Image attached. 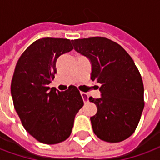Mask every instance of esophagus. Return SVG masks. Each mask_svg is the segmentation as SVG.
Listing matches in <instances>:
<instances>
[{"label": "esophagus", "instance_id": "1", "mask_svg": "<svg viewBox=\"0 0 160 160\" xmlns=\"http://www.w3.org/2000/svg\"><path fill=\"white\" fill-rule=\"evenodd\" d=\"M80 95L82 97L84 102H86L88 101V95L86 93H85V92H80Z\"/></svg>", "mask_w": 160, "mask_h": 160}]
</instances>
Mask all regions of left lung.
<instances>
[{
  "mask_svg": "<svg viewBox=\"0 0 160 160\" xmlns=\"http://www.w3.org/2000/svg\"><path fill=\"white\" fill-rule=\"evenodd\" d=\"M74 50L89 59L91 79L101 84V98H89L98 112L91 117L95 135L119 142L134 133L144 108L142 80L133 59L119 44L104 37L72 40Z\"/></svg>",
  "mask_w": 160,
  "mask_h": 160,
  "instance_id": "obj_1",
  "label": "left lung"
}]
</instances>
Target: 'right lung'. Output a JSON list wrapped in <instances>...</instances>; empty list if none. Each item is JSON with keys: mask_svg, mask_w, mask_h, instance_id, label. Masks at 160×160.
Returning a JSON list of instances; mask_svg holds the SVG:
<instances>
[{"mask_svg": "<svg viewBox=\"0 0 160 160\" xmlns=\"http://www.w3.org/2000/svg\"><path fill=\"white\" fill-rule=\"evenodd\" d=\"M72 50L68 39L42 38L23 52L15 67L11 84L14 108L24 129L40 142L66 140L83 106L75 86L64 92L48 86L57 73L58 58Z\"/></svg>", "mask_w": 160, "mask_h": 160, "instance_id": "obj_1", "label": "right lung"}]
</instances>
